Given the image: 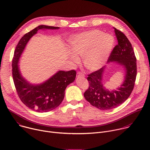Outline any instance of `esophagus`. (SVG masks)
I'll return each mask as SVG.
<instances>
[{
	"label": "esophagus",
	"instance_id": "1",
	"mask_svg": "<svg viewBox=\"0 0 150 150\" xmlns=\"http://www.w3.org/2000/svg\"><path fill=\"white\" fill-rule=\"evenodd\" d=\"M76 76H77L78 77H82V78H83V77H84V74H82L81 72H79H79H77Z\"/></svg>",
	"mask_w": 150,
	"mask_h": 150
}]
</instances>
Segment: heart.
I'll list each match as a JSON object with an SVG mask.
<instances>
[{
    "label": "heart",
    "instance_id": "obj_1",
    "mask_svg": "<svg viewBox=\"0 0 150 150\" xmlns=\"http://www.w3.org/2000/svg\"><path fill=\"white\" fill-rule=\"evenodd\" d=\"M71 50L83 57V63L88 69H98L108 58L115 45L113 35L98 30H92L73 36L70 41ZM72 54L71 59L78 62V58Z\"/></svg>",
    "mask_w": 150,
    "mask_h": 150
}]
</instances>
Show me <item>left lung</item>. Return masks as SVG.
I'll use <instances>...</instances> for the list:
<instances>
[{"mask_svg":"<svg viewBox=\"0 0 150 150\" xmlns=\"http://www.w3.org/2000/svg\"><path fill=\"white\" fill-rule=\"evenodd\" d=\"M115 32L118 44L112 51L108 63L115 61L125 67L126 76L123 83L117 90H105L101 83L105 68L103 67L88 75L89 86L83 94L85 99L100 110L115 109L125 101L132 92L137 77V58L131 42L121 31L115 28Z\"/></svg>","mask_w":150,"mask_h":150,"instance_id":"obj_1","label":"left lung"}]
</instances>
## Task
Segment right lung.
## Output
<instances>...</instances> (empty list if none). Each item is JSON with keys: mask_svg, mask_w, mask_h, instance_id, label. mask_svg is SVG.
Masks as SVG:
<instances>
[{"mask_svg": "<svg viewBox=\"0 0 150 150\" xmlns=\"http://www.w3.org/2000/svg\"><path fill=\"white\" fill-rule=\"evenodd\" d=\"M58 28L59 27L39 25L27 33L19 41L12 59V77L18 96L27 107L37 112L51 111L60 104L67 87L75 79L76 71H60L43 83L33 85L21 76L18 63L27 42L38 30Z\"/></svg>", "mask_w": 150, "mask_h": 150, "instance_id": "1", "label": "right lung"}]
</instances>
